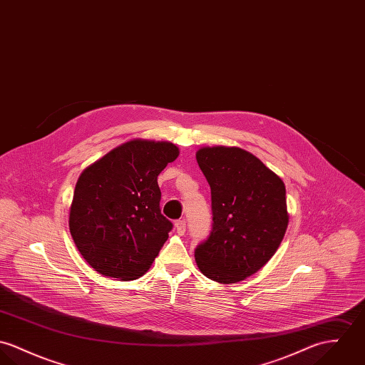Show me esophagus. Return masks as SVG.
I'll use <instances>...</instances> for the list:
<instances>
[{
    "label": "esophagus",
    "mask_w": 365,
    "mask_h": 365,
    "mask_svg": "<svg viewBox=\"0 0 365 365\" xmlns=\"http://www.w3.org/2000/svg\"><path fill=\"white\" fill-rule=\"evenodd\" d=\"M175 228L179 235H183L186 232V221L185 220H178L175 221Z\"/></svg>",
    "instance_id": "esophagus-1"
}]
</instances>
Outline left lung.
Segmentation results:
<instances>
[{
	"instance_id": "8db88e82",
	"label": "left lung",
	"mask_w": 365,
	"mask_h": 365,
	"mask_svg": "<svg viewBox=\"0 0 365 365\" xmlns=\"http://www.w3.org/2000/svg\"><path fill=\"white\" fill-rule=\"evenodd\" d=\"M196 160L211 189L212 228L195 250L202 274L232 284L260 270L288 225L283 180L238 147H204Z\"/></svg>"
}]
</instances>
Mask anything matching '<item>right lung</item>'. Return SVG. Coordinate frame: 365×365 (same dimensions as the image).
Returning <instances> with one entry per match:
<instances>
[{"instance_id": "add662e5", "label": "right lung", "mask_w": 365, "mask_h": 365, "mask_svg": "<svg viewBox=\"0 0 365 365\" xmlns=\"http://www.w3.org/2000/svg\"><path fill=\"white\" fill-rule=\"evenodd\" d=\"M179 155L172 143L131 140L82 170L70 208V232L98 273L141 277L172 222L161 214L158 175Z\"/></svg>"}]
</instances>
